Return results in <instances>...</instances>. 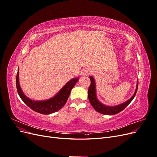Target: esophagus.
Listing matches in <instances>:
<instances>
[{
  "label": "esophagus",
  "mask_w": 157,
  "mask_h": 157,
  "mask_svg": "<svg viewBox=\"0 0 157 157\" xmlns=\"http://www.w3.org/2000/svg\"><path fill=\"white\" fill-rule=\"evenodd\" d=\"M91 73H92V69H91V68H90V67L85 68L83 71V73H82L83 75H84V76H88Z\"/></svg>",
  "instance_id": "obj_1"
}]
</instances>
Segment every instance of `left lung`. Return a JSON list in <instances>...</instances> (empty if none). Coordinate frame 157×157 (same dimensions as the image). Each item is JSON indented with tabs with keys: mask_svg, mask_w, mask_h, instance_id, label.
Segmentation results:
<instances>
[{
	"mask_svg": "<svg viewBox=\"0 0 157 157\" xmlns=\"http://www.w3.org/2000/svg\"><path fill=\"white\" fill-rule=\"evenodd\" d=\"M90 81H91V84H90V86L88 88V91L89 101L90 103H91L92 107L94 108L95 110L101 114H103V115H113L120 113L122 110H124V109L130 103V102L132 101V99L134 98L137 90V86H138V82H137L136 90L134 96H133L130 99H128L127 101L115 107H108L103 105L102 103H101L98 100L96 95V84H95L94 79L92 77H91V76L90 77Z\"/></svg>",
	"mask_w": 157,
	"mask_h": 157,
	"instance_id": "left-lung-1",
	"label": "left lung"
}]
</instances>
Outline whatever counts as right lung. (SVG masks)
I'll use <instances>...</instances> for the list:
<instances>
[{"instance_id": "add662e5", "label": "right lung", "mask_w": 157, "mask_h": 157, "mask_svg": "<svg viewBox=\"0 0 157 157\" xmlns=\"http://www.w3.org/2000/svg\"><path fill=\"white\" fill-rule=\"evenodd\" d=\"M78 80V78H73L66 84L56 96L46 101H33L26 97L19 84V73L16 76V88L19 96L26 105L32 110L44 115L55 113L62 108L67 102L71 93V90L75 86Z\"/></svg>"}]
</instances>
